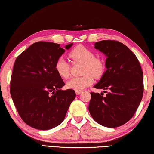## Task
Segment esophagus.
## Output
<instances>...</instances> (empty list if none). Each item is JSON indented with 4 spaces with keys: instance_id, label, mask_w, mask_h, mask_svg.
<instances>
[{
    "instance_id": "34e87169",
    "label": "esophagus",
    "mask_w": 154,
    "mask_h": 154,
    "mask_svg": "<svg viewBox=\"0 0 154 154\" xmlns=\"http://www.w3.org/2000/svg\"><path fill=\"white\" fill-rule=\"evenodd\" d=\"M75 93H76L77 95H79V94L82 93V91H75Z\"/></svg>"
}]
</instances>
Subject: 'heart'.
<instances>
[{
	"mask_svg": "<svg viewBox=\"0 0 154 154\" xmlns=\"http://www.w3.org/2000/svg\"><path fill=\"white\" fill-rule=\"evenodd\" d=\"M69 57L74 63H82V74L83 76L74 77L68 80L66 87L74 91H82L93 84L94 78L101 77L105 70L104 62L101 59L95 57L94 52L83 45H78L69 53ZM55 70L61 77L66 79L70 75L71 66L64 58L60 57L55 62Z\"/></svg>",
	"mask_w": 154,
	"mask_h": 154,
	"instance_id": "1",
	"label": "heart"
}]
</instances>
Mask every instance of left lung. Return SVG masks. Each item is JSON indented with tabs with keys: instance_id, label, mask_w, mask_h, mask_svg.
I'll return each instance as SVG.
<instances>
[{
	"instance_id": "obj_1",
	"label": "left lung",
	"mask_w": 154,
	"mask_h": 154,
	"mask_svg": "<svg viewBox=\"0 0 154 154\" xmlns=\"http://www.w3.org/2000/svg\"><path fill=\"white\" fill-rule=\"evenodd\" d=\"M95 48L107 58L106 70L94 88L103 89L106 95L91 92L89 112L100 125L118 127L132 118L141 102L143 70L134 52L119 41H100L95 43Z\"/></svg>"
}]
</instances>
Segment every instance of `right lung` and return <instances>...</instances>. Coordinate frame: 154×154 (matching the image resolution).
Masks as SVG:
<instances>
[{"label": "right lung", "instance_id": "obj_1", "mask_svg": "<svg viewBox=\"0 0 154 154\" xmlns=\"http://www.w3.org/2000/svg\"><path fill=\"white\" fill-rule=\"evenodd\" d=\"M72 43L66 45L68 50ZM65 52L60 44L38 41L18 55L14 65L10 93L20 118L36 129L48 130L62 122L76 94L55 70Z\"/></svg>", "mask_w": 154, "mask_h": 154}]
</instances>
